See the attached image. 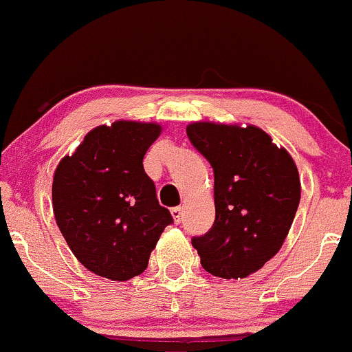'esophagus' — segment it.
I'll return each mask as SVG.
<instances>
[{
  "label": "esophagus",
  "mask_w": 352,
  "mask_h": 352,
  "mask_svg": "<svg viewBox=\"0 0 352 352\" xmlns=\"http://www.w3.org/2000/svg\"><path fill=\"white\" fill-rule=\"evenodd\" d=\"M171 215L175 219V222L179 223L183 220V208L181 206H175V208H171Z\"/></svg>",
  "instance_id": "obj_1"
}]
</instances>
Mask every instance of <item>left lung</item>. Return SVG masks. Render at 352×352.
<instances>
[{
  "instance_id": "8db88e82",
  "label": "left lung",
  "mask_w": 352,
  "mask_h": 352,
  "mask_svg": "<svg viewBox=\"0 0 352 352\" xmlns=\"http://www.w3.org/2000/svg\"><path fill=\"white\" fill-rule=\"evenodd\" d=\"M186 133L215 177V222L191 244L213 276H249L280 251L288 235L300 203L298 169L257 126L197 122Z\"/></svg>"
}]
</instances>
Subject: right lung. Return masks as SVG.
<instances>
[{
  "label": "right lung",
  "mask_w": 352,
  "mask_h": 352,
  "mask_svg": "<svg viewBox=\"0 0 352 352\" xmlns=\"http://www.w3.org/2000/svg\"><path fill=\"white\" fill-rule=\"evenodd\" d=\"M159 133L157 123L120 120L96 126L57 166L56 222L72 254L98 276H139L162 230L173 223L142 164Z\"/></svg>",
  "instance_id": "right-lung-1"
}]
</instances>
